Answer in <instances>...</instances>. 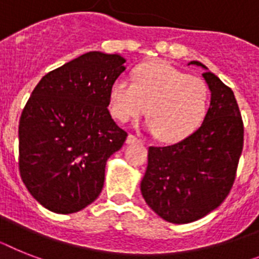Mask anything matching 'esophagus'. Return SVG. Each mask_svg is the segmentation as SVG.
Segmentation results:
<instances>
[{
	"instance_id": "esophagus-1",
	"label": "esophagus",
	"mask_w": 259,
	"mask_h": 259,
	"mask_svg": "<svg viewBox=\"0 0 259 259\" xmlns=\"http://www.w3.org/2000/svg\"><path fill=\"white\" fill-rule=\"evenodd\" d=\"M136 142H142V141H141L137 136H134V134H129L127 138H126V143H136Z\"/></svg>"
}]
</instances>
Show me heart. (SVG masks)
<instances>
[{
	"instance_id": "1",
	"label": "heart",
	"mask_w": 259,
	"mask_h": 259,
	"mask_svg": "<svg viewBox=\"0 0 259 259\" xmlns=\"http://www.w3.org/2000/svg\"><path fill=\"white\" fill-rule=\"evenodd\" d=\"M209 87L162 60L143 63L134 82L117 79L109 93V110L121 122L149 114L147 126L166 142H177L196 132L207 117Z\"/></svg>"
}]
</instances>
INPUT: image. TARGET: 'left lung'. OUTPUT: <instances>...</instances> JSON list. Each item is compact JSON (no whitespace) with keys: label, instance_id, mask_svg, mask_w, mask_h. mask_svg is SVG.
Here are the masks:
<instances>
[{"label":"left lung","instance_id":"8db88e82","mask_svg":"<svg viewBox=\"0 0 259 259\" xmlns=\"http://www.w3.org/2000/svg\"><path fill=\"white\" fill-rule=\"evenodd\" d=\"M205 68L207 117L196 132L170 146H150L141 192L163 220L188 224L207 216L229 195L244 147V122L233 91Z\"/></svg>","mask_w":259,"mask_h":259}]
</instances>
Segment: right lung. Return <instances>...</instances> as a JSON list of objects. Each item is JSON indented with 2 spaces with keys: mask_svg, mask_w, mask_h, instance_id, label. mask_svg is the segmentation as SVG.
Masks as SVG:
<instances>
[{
  "mask_svg": "<svg viewBox=\"0 0 259 259\" xmlns=\"http://www.w3.org/2000/svg\"><path fill=\"white\" fill-rule=\"evenodd\" d=\"M123 63L116 54L87 52L43 76L23 108L19 174L51 212L81 210L103 190L106 160L127 137L108 109Z\"/></svg>",
  "mask_w": 259,
  "mask_h": 259,
  "instance_id": "right-lung-1",
  "label": "right lung"
}]
</instances>
